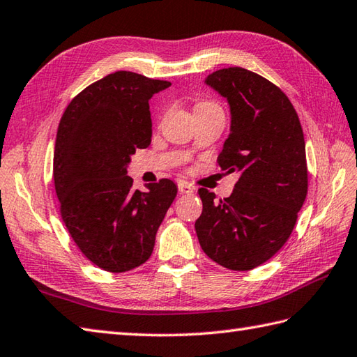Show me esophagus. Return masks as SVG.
I'll return each mask as SVG.
<instances>
[{"label":"esophagus","mask_w":357,"mask_h":357,"mask_svg":"<svg viewBox=\"0 0 357 357\" xmlns=\"http://www.w3.org/2000/svg\"><path fill=\"white\" fill-rule=\"evenodd\" d=\"M178 190L181 193H193L195 188L190 184H187V183H179L178 184Z\"/></svg>","instance_id":"esophagus-1"}]
</instances>
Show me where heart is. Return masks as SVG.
Instances as JSON below:
<instances>
[{
  "instance_id": "b5f03b06",
  "label": "heart",
  "mask_w": 357,
  "mask_h": 357,
  "mask_svg": "<svg viewBox=\"0 0 357 357\" xmlns=\"http://www.w3.org/2000/svg\"><path fill=\"white\" fill-rule=\"evenodd\" d=\"M198 105H215V104H211V102H202V104H198Z\"/></svg>"
}]
</instances>
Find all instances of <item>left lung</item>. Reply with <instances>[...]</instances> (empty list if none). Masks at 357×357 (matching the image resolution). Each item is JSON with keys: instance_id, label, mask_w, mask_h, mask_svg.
<instances>
[{"instance_id": "1", "label": "left lung", "mask_w": 357, "mask_h": 357, "mask_svg": "<svg viewBox=\"0 0 357 357\" xmlns=\"http://www.w3.org/2000/svg\"><path fill=\"white\" fill-rule=\"evenodd\" d=\"M206 84L230 107V135L218 162L239 179L229 198L199 188V244L225 268L245 271L268 261L290 238L305 201L304 132L285 93L242 67L210 73Z\"/></svg>"}]
</instances>
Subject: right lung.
Returning a JSON list of instances; mask_svg holds the SVG:
<instances>
[{
  "label": "right lung",
  "instance_id": "add662e5",
  "mask_svg": "<svg viewBox=\"0 0 357 357\" xmlns=\"http://www.w3.org/2000/svg\"><path fill=\"white\" fill-rule=\"evenodd\" d=\"M170 87L133 72H115L75 96L59 121L53 179L63 221L98 267L123 273L146 262L176 198L170 179L133 188L127 176L136 149L151 142L149 101Z\"/></svg>",
  "mask_w": 357,
  "mask_h": 357
}]
</instances>
